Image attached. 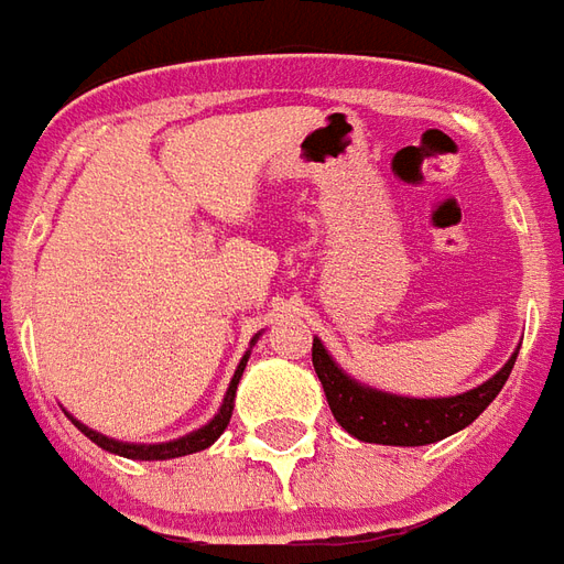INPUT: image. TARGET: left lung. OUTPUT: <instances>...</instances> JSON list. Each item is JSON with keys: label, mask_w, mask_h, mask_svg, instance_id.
I'll return each mask as SVG.
<instances>
[{"label": "left lung", "mask_w": 564, "mask_h": 564, "mask_svg": "<svg viewBox=\"0 0 564 564\" xmlns=\"http://www.w3.org/2000/svg\"><path fill=\"white\" fill-rule=\"evenodd\" d=\"M517 354H520V347H517ZM517 354L510 356L505 368L496 371L486 383L462 392V395L408 399V395L371 390L350 375H344L319 338H314V347H311L314 371H317L326 402L341 429H347L359 441L390 444V447H423V444H435L441 437L471 425L508 383Z\"/></svg>", "instance_id": "obj_1"}]
</instances>
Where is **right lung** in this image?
I'll list each match as a JSON object with an SVG mask.
<instances>
[{"mask_svg": "<svg viewBox=\"0 0 564 564\" xmlns=\"http://www.w3.org/2000/svg\"><path fill=\"white\" fill-rule=\"evenodd\" d=\"M257 338H253L250 344H257ZM247 359H250V350L241 356V362H238V368H235L232 383H229V390H226V395H223L220 411L214 414V420H210L208 425L196 429V432H189V435L177 437V441H165V444H127V441H115V437L93 432V429H87L84 423H78L75 416H72V423L78 425L80 432L90 437L93 444H99V447L108 449V453H117V456H127V459L150 462V459H177V456H189V453H198V449L210 447V444L223 435V429L229 425V420H232L235 390H238V380H241V375H245Z\"/></svg>", "mask_w": 564, "mask_h": 564, "instance_id": "right-lung-1", "label": "right lung"}]
</instances>
